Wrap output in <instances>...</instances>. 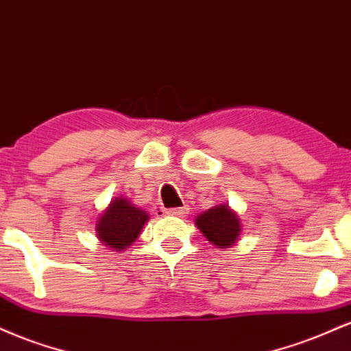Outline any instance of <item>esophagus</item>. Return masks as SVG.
Segmentation results:
<instances>
[{
    "label": "esophagus",
    "mask_w": 351,
    "mask_h": 351,
    "mask_svg": "<svg viewBox=\"0 0 351 351\" xmlns=\"http://www.w3.org/2000/svg\"><path fill=\"white\" fill-rule=\"evenodd\" d=\"M189 213V208L188 206H181V208H173L168 211V215L171 216H176V217H184Z\"/></svg>",
    "instance_id": "esophagus-1"
}]
</instances>
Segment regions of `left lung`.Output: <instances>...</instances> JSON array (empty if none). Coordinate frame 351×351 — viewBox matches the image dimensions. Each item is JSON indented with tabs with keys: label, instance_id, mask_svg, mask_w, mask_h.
<instances>
[{
	"label": "left lung",
	"instance_id": "obj_1",
	"mask_svg": "<svg viewBox=\"0 0 351 351\" xmlns=\"http://www.w3.org/2000/svg\"><path fill=\"white\" fill-rule=\"evenodd\" d=\"M195 224L209 243L219 249L234 245L243 232L239 216L228 204H217V206L201 213L199 216L195 217Z\"/></svg>",
	"mask_w": 351,
	"mask_h": 351
}]
</instances>
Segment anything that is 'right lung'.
<instances>
[{"instance_id": "1", "label": "right lung", "mask_w": 351, "mask_h": 351, "mask_svg": "<svg viewBox=\"0 0 351 351\" xmlns=\"http://www.w3.org/2000/svg\"><path fill=\"white\" fill-rule=\"evenodd\" d=\"M148 219L147 211L136 208L130 199L117 196L97 217L95 236L112 251L122 252L135 243Z\"/></svg>"}]
</instances>
